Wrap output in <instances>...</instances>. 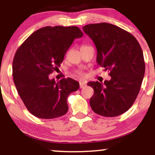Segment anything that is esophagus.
Returning a JSON list of instances; mask_svg holds the SVG:
<instances>
[{"label": "esophagus", "mask_w": 155, "mask_h": 155, "mask_svg": "<svg viewBox=\"0 0 155 155\" xmlns=\"http://www.w3.org/2000/svg\"><path fill=\"white\" fill-rule=\"evenodd\" d=\"M85 86H86V83L84 82V81H81V82L79 83V87H80V88H84Z\"/></svg>", "instance_id": "esophagus-1"}]
</instances>
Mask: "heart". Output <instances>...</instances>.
<instances>
[{"mask_svg": "<svg viewBox=\"0 0 155 155\" xmlns=\"http://www.w3.org/2000/svg\"><path fill=\"white\" fill-rule=\"evenodd\" d=\"M79 74H80V73H79Z\"/></svg>", "mask_w": 155, "mask_h": 155, "instance_id": "1", "label": "heart"}]
</instances>
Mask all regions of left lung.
<instances>
[{"label":"left lung","instance_id":"1","mask_svg":"<svg viewBox=\"0 0 155 155\" xmlns=\"http://www.w3.org/2000/svg\"><path fill=\"white\" fill-rule=\"evenodd\" d=\"M97 48V63L109 71L111 79L90 81L94 94L90 100L92 111L113 117L127 111L136 101L145 73L143 51L131 33L114 25L102 22L84 26Z\"/></svg>","mask_w":155,"mask_h":155}]
</instances>
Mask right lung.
<instances>
[{"label": "right lung", "instance_id": "add662e5", "mask_svg": "<svg viewBox=\"0 0 155 155\" xmlns=\"http://www.w3.org/2000/svg\"><path fill=\"white\" fill-rule=\"evenodd\" d=\"M83 36L78 27L47 26L37 30L17 49L12 65L14 82L21 99L33 115L41 119L63 116L67 98L79 88L71 78L55 81L57 71L74 39Z\"/></svg>", "mask_w": 155, "mask_h": 155}]
</instances>
